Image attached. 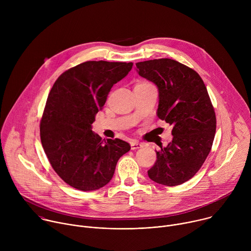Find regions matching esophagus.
<instances>
[{"label": "esophagus", "mask_w": 251, "mask_h": 251, "mask_svg": "<svg viewBox=\"0 0 251 251\" xmlns=\"http://www.w3.org/2000/svg\"><path fill=\"white\" fill-rule=\"evenodd\" d=\"M130 145H131V149H132V150H137V149L143 147V145L141 144V143H139L137 140H133V141L130 143Z\"/></svg>", "instance_id": "obj_1"}]
</instances>
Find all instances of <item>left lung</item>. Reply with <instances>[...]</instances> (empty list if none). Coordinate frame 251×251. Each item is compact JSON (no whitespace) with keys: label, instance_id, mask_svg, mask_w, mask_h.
Listing matches in <instances>:
<instances>
[{"label":"left lung","instance_id":"8db88e82","mask_svg":"<svg viewBox=\"0 0 251 251\" xmlns=\"http://www.w3.org/2000/svg\"><path fill=\"white\" fill-rule=\"evenodd\" d=\"M138 75L159 92L157 115L173 126V140L157 153L148 176L157 184L174 187L189 181L205 161L217 128L206 87L196 71L170 58L136 63Z\"/></svg>","mask_w":251,"mask_h":251}]
</instances>
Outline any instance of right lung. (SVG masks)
I'll list each match as a JSON object with an SVG mask.
<instances>
[{"instance_id": "obj_1", "label": "right lung", "mask_w": 251, "mask_h": 251, "mask_svg": "<svg viewBox=\"0 0 251 251\" xmlns=\"http://www.w3.org/2000/svg\"><path fill=\"white\" fill-rule=\"evenodd\" d=\"M132 62L86 61L66 70L54 82L41 121L45 153L56 174L75 189L91 192L108 184L118 160L130 151L120 139H102L92 131L112 86Z\"/></svg>"}]
</instances>
